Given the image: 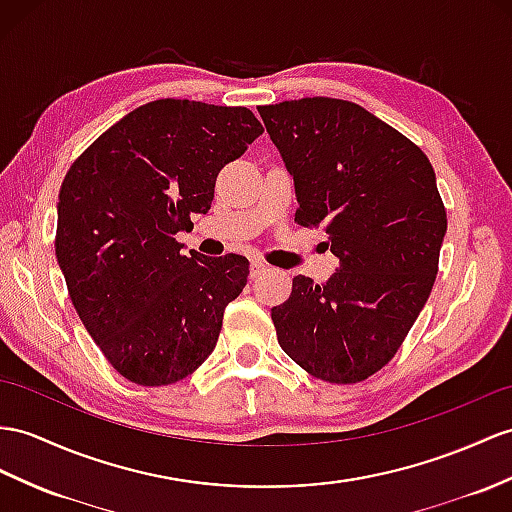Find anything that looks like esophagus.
<instances>
[{"instance_id": "obj_1", "label": "esophagus", "mask_w": 512, "mask_h": 512, "mask_svg": "<svg viewBox=\"0 0 512 512\" xmlns=\"http://www.w3.org/2000/svg\"><path fill=\"white\" fill-rule=\"evenodd\" d=\"M249 269H252V271H249V276L258 278L260 273H263L267 267H265V263H260V260H252V265H249Z\"/></svg>"}]
</instances>
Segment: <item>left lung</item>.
<instances>
[{
  "mask_svg": "<svg viewBox=\"0 0 512 512\" xmlns=\"http://www.w3.org/2000/svg\"><path fill=\"white\" fill-rule=\"evenodd\" d=\"M295 182V221L328 234L339 271L293 278L271 308L278 343L313 378L356 384L413 328L439 271L447 230L428 156L354 102L302 97L258 106Z\"/></svg>",
  "mask_w": 512,
  "mask_h": 512,
  "instance_id": "left-lung-1",
  "label": "left lung"
}]
</instances>
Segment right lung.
Returning <instances> with one entry per match:
<instances>
[{"mask_svg":"<svg viewBox=\"0 0 512 512\" xmlns=\"http://www.w3.org/2000/svg\"><path fill=\"white\" fill-rule=\"evenodd\" d=\"M263 134L254 112L156 99L73 160L58 193L56 258L108 363L141 386L178 382L213 354L245 256L208 258L176 241L208 213L219 171Z\"/></svg>","mask_w":512,"mask_h":512,"instance_id":"1","label":"right lung"}]
</instances>
